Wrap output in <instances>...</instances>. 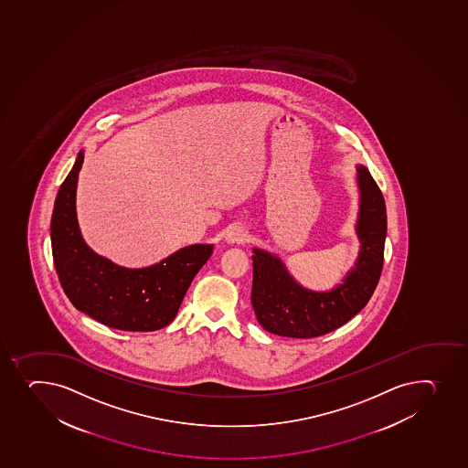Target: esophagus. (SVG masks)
Segmentation results:
<instances>
[{
    "instance_id": "obj_1",
    "label": "esophagus",
    "mask_w": 468,
    "mask_h": 468,
    "mask_svg": "<svg viewBox=\"0 0 468 468\" xmlns=\"http://www.w3.org/2000/svg\"><path fill=\"white\" fill-rule=\"evenodd\" d=\"M246 229H242V227H233L229 233H227V241L230 242V244H242V242H246L247 239Z\"/></svg>"
}]
</instances>
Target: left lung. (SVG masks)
<instances>
[{
    "mask_svg": "<svg viewBox=\"0 0 468 468\" xmlns=\"http://www.w3.org/2000/svg\"><path fill=\"white\" fill-rule=\"evenodd\" d=\"M357 183L361 212L356 229L362 246L356 267L344 284L327 293L310 292L294 282L278 258L253 250L251 305L258 323L267 332L299 339L323 336L348 323L370 301L384 265L386 201L364 165H357Z\"/></svg>",
    "mask_w": 468,
    "mask_h": 468,
    "instance_id": "1",
    "label": "left lung"
}]
</instances>
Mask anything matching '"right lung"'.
Segmentation results:
<instances>
[{"instance_id":"right-lung-1","label":"right lung","mask_w":468,"mask_h":468,"mask_svg":"<svg viewBox=\"0 0 468 468\" xmlns=\"http://www.w3.org/2000/svg\"><path fill=\"white\" fill-rule=\"evenodd\" d=\"M84 154L64 179L55 199L50 238L55 271L69 301L107 327L154 332L169 325L184 294L213 246L186 247L147 269L131 271L95 255L82 241L75 213L78 174Z\"/></svg>"}]
</instances>
